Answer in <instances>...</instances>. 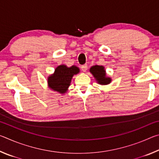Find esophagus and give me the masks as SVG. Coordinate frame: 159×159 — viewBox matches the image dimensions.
Wrapping results in <instances>:
<instances>
[{
	"mask_svg": "<svg viewBox=\"0 0 159 159\" xmlns=\"http://www.w3.org/2000/svg\"><path fill=\"white\" fill-rule=\"evenodd\" d=\"M87 68H88V65L87 64H84V65H82L81 66V69L83 71H86V70H87Z\"/></svg>",
	"mask_w": 159,
	"mask_h": 159,
	"instance_id": "obj_1",
	"label": "esophagus"
}]
</instances>
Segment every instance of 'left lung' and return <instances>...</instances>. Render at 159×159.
<instances>
[{
  "label": "left lung",
  "mask_w": 159,
  "mask_h": 159,
  "mask_svg": "<svg viewBox=\"0 0 159 159\" xmlns=\"http://www.w3.org/2000/svg\"><path fill=\"white\" fill-rule=\"evenodd\" d=\"M90 72L95 78L98 84L108 85L111 82V78L107 76L106 70L104 66L95 65L90 68Z\"/></svg>",
  "instance_id": "left-lung-1"
}]
</instances>
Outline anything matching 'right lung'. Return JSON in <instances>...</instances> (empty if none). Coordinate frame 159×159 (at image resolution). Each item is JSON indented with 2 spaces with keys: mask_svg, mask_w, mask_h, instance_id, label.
Masks as SVG:
<instances>
[{
  "mask_svg": "<svg viewBox=\"0 0 159 159\" xmlns=\"http://www.w3.org/2000/svg\"><path fill=\"white\" fill-rule=\"evenodd\" d=\"M79 72L80 69L76 66L68 67L65 64H61L55 69L52 74L48 77V87L53 91L63 95L68 91L72 78Z\"/></svg>",
  "mask_w": 159,
  "mask_h": 159,
  "instance_id": "obj_1",
  "label": "right lung"
}]
</instances>
